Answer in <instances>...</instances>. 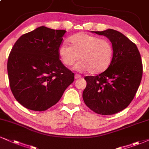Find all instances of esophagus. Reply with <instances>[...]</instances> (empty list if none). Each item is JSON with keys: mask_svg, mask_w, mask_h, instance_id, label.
<instances>
[{"mask_svg": "<svg viewBox=\"0 0 149 149\" xmlns=\"http://www.w3.org/2000/svg\"><path fill=\"white\" fill-rule=\"evenodd\" d=\"M81 77V76L80 74H74V78L77 79H80Z\"/></svg>", "mask_w": 149, "mask_h": 149, "instance_id": "34e87169", "label": "esophagus"}]
</instances>
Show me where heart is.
Returning a JSON list of instances; mask_svg holds the SVG:
<instances>
[{
	"label": "heart",
	"mask_w": 149,
	"mask_h": 149,
	"mask_svg": "<svg viewBox=\"0 0 149 149\" xmlns=\"http://www.w3.org/2000/svg\"><path fill=\"white\" fill-rule=\"evenodd\" d=\"M70 45L63 43L58 49L61 61L66 66L75 65L79 71L88 70L91 74H99L108 68L113 56V46L109 40L100 38L86 33H79L70 38Z\"/></svg>",
	"instance_id": "b5f03b06"
}]
</instances>
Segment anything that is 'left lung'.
<instances>
[{
    "mask_svg": "<svg viewBox=\"0 0 149 149\" xmlns=\"http://www.w3.org/2000/svg\"><path fill=\"white\" fill-rule=\"evenodd\" d=\"M94 32L109 38L113 56L105 71L85 77L83 99L95 113L113 115L127 107L136 95L142 81V61L136 45L121 32L112 29Z\"/></svg>",
    "mask_w": 149,
    "mask_h": 149,
    "instance_id": "obj_1",
    "label": "left lung"
}]
</instances>
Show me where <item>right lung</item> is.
<instances>
[{
  "mask_svg": "<svg viewBox=\"0 0 149 149\" xmlns=\"http://www.w3.org/2000/svg\"><path fill=\"white\" fill-rule=\"evenodd\" d=\"M65 32L39 27L22 35L12 48L7 61L10 89L27 109L46 111L74 81V74L58 53Z\"/></svg>",
  "mask_w": 149,
  "mask_h": 149,
  "instance_id": "1",
  "label": "right lung"
}]
</instances>
